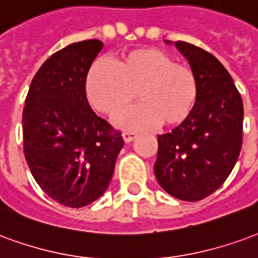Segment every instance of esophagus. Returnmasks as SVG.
<instances>
[{
	"label": "esophagus",
	"mask_w": 258,
	"mask_h": 258,
	"mask_svg": "<svg viewBox=\"0 0 258 258\" xmlns=\"http://www.w3.org/2000/svg\"><path fill=\"white\" fill-rule=\"evenodd\" d=\"M122 137H123L125 143H131V142H133L135 139H136L137 133L136 132H125V133L122 135Z\"/></svg>",
	"instance_id": "34e87169"
}]
</instances>
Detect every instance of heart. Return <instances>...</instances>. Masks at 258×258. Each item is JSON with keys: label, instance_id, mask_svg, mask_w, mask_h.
<instances>
[{"label": "heart", "instance_id": "1", "mask_svg": "<svg viewBox=\"0 0 258 258\" xmlns=\"http://www.w3.org/2000/svg\"><path fill=\"white\" fill-rule=\"evenodd\" d=\"M86 96L101 114L115 116L137 99L133 110L118 118L122 129L158 125L174 126L192 112L198 99V82L188 66L174 63L166 52L142 48L122 54L114 67L96 61L86 77Z\"/></svg>", "mask_w": 258, "mask_h": 258}]
</instances>
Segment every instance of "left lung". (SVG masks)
<instances>
[{
  "instance_id": "obj_1",
  "label": "left lung",
  "mask_w": 258,
  "mask_h": 258,
  "mask_svg": "<svg viewBox=\"0 0 258 258\" xmlns=\"http://www.w3.org/2000/svg\"><path fill=\"white\" fill-rule=\"evenodd\" d=\"M174 45L195 74L198 99L185 121L158 136L154 173L172 197L197 202L221 187L238 161L243 103L232 77L213 54L184 41Z\"/></svg>"
}]
</instances>
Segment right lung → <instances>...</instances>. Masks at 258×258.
<instances>
[{
  "label": "right lung",
  "mask_w": 258,
  "mask_h": 258,
  "mask_svg": "<svg viewBox=\"0 0 258 258\" xmlns=\"http://www.w3.org/2000/svg\"><path fill=\"white\" fill-rule=\"evenodd\" d=\"M103 49L99 39L66 46L34 75L23 110L24 157L46 195L82 208L106 192L121 133L96 115L86 99V77Z\"/></svg>",
  "instance_id": "1"
}]
</instances>
